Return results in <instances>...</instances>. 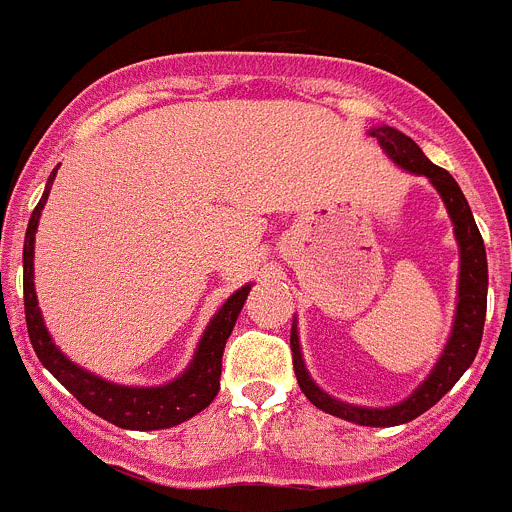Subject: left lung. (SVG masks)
Here are the masks:
<instances>
[{"mask_svg": "<svg viewBox=\"0 0 512 512\" xmlns=\"http://www.w3.org/2000/svg\"><path fill=\"white\" fill-rule=\"evenodd\" d=\"M377 135L379 146L387 151V156L400 164L402 169L413 171V174H423L431 179L433 187L446 202L451 220H454V233L456 241L461 248V274H459V302H456V320L451 338L443 348L441 359H438L436 369L431 377L420 384L418 390L400 405L384 410L372 408H356V405H346V402L336 400V397L325 395L318 384L312 382L310 374L305 369V361L300 354V341H297V330L292 325V336H289V346H292V364H295L297 382L300 390L305 392L307 400L315 408L325 410V413L336 415V418L351 420L359 425H374V428H390V425L408 423L423 415L425 410L433 408L446 392L459 382V377L472 366L474 356L482 343V328H485V315H487V253L485 241L479 235L474 215L469 210L467 197L461 194L459 184L454 182V176L441 166L431 164L425 153L415 146V140L408 138L405 133L395 128H377L372 130Z\"/></svg>", "mask_w": 512, "mask_h": 512, "instance_id": "8db88e82", "label": "left lung"}]
</instances>
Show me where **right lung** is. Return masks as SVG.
I'll return each instance as SVG.
<instances>
[{
    "label": "right lung",
    "mask_w": 512,
    "mask_h": 512,
    "mask_svg": "<svg viewBox=\"0 0 512 512\" xmlns=\"http://www.w3.org/2000/svg\"><path fill=\"white\" fill-rule=\"evenodd\" d=\"M58 171V169H56ZM56 171L48 176L45 192L35 205L30 223L25 233V248H22V292H25V320L27 336L33 343L35 354L43 361V366L58 382L76 397L87 410H92L99 418L110 420L112 425L130 428V431H158V428H171L202 410L215 400L220 390V372H223V351L233 330L238 312L243 310L251 287L238 289L235 295L225 300V305L217 310L212 323L207 325L205 336L200 338L197 354L187 372L164 387H122V384L104 382L94 374L84 372L76 364H71L66 356L51 341L40 318L38 297L33 287V253H35V230H38L40 210H43L51 184L56 179Z\"/></svg>",
    "instance_id": "add662e5"
}]
</instances>
